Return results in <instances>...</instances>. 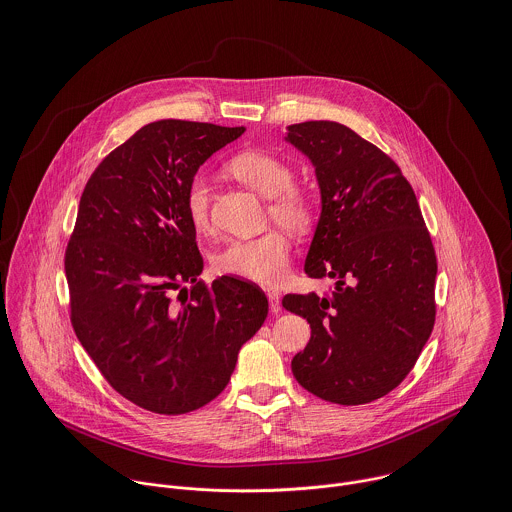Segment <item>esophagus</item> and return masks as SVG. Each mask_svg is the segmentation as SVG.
Masks as SVG:
<instances>
[{"label":"esophagus","mask_w":512,"mask_h":512,"mask_svg":"<svg viewBox=\"0 0 512 512\" xmlns=\"http://www.w3.org/2000/svg\"><path fill=\"white\" fill-rule=\"evenodd\" d=\"M266 295H268V303H270V309L272 311H280V307H282V303H280V292L278 290H272V288H268L266 290Z\"/></svg>","instance_id":"34e87169"}]
</instances>
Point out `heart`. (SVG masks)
I'll return each mask as SVG.
<instances>
[{"label":"heart","instance_id":"heart-1","mask_svg":"<svg viewBox=\"0 0 512 512\" xmlns=\"http://www.w3.org/2000/svg\"><path fill=\"white\" fill-rule=\"evenodd\" d=\"M230 175L256 193L270 197L268 219L295 236H305L317 222V203L299 185H293V171L286 161L266 151H244L228 163ZM185 211L199 232L211 226V193L207 181L197 175L185 191ZM292 244L280 228H270L254 238H236L226 242L213 266L217 274L236 276L256 284H278L290 264Z\"/></svg>","mask_w":512,"mask_h":512}]
</instances>
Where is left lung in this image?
I'll list each match as a JSON object with an SVG mask.
<instances>
[{"label":"left lung","instance_id":"left-lung-1","mask_svg":"<svg viewBox=\"0 0 512 512\" xmlns=\"http://www.w3.org/2000/svg\"><path fill=\"white\" fill-rule=\"evenodd\" d=\"M288 130V142L315 165L323 203L305 274L337 282L333 292L282 299L311 327L293 376L321 400L368 404L408 376L432 335V236L414 189L382 149L339 122Z\"/></svg>","mask_w":512,"mask_h":512}]
</instances>
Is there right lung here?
<instances>
[{
    "mask_svg": "<svg viewBox=\"0 0 512 512\" xmlns=\"http://www.w3.org/2000/svg\"><path fill=\"white\" fill-rule=\"evenodd\" d=\"M242 134L207 122L147 124L100 161L80 197L65 250L74 333L108 384L155 414L215 400L268 315L256 284L199 280L203 256L185 211L197 169Z\"/></svg>",
    "mask_w": 512,
    "mask_h": 512,
    "instance_id": "right-lung-1",
    "label": "right lung"
}]
</instances>
